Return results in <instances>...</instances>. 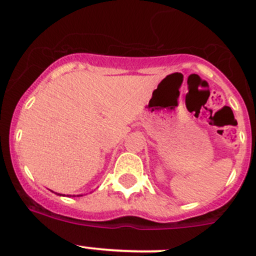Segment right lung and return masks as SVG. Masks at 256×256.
Segmentation results:
<instances>
[{"instance_id": "right-lung-1", "label": "right lung", "mask_w": 256, "mask_h": 256, "mask_svg": "<svg viewBox=\"0 0 256 256\" xmlns=\"http://www.w3.org/2000/svg\"><path fill=\"white\" fill-rule=\"evenodd\" d=\"M58 194H59V193H58ZM59 196H62V194H59ZM68 197H69V196H68ZM70 197H72V196H70ZM73 197H74V196H73Z\"/></svg>"}]
</instances>
